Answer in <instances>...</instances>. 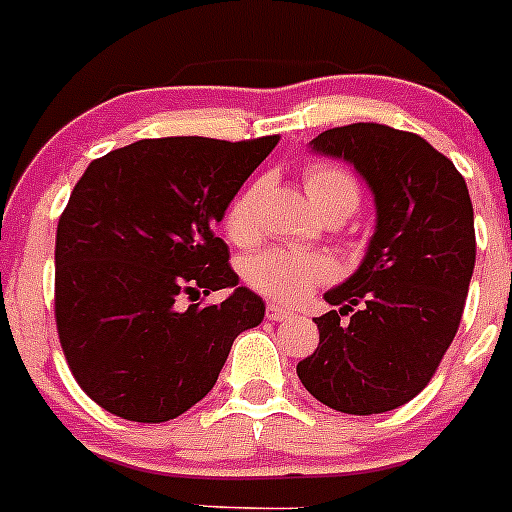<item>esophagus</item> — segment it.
Listing matches in <instances>:
<instances>
[{
  "instance_id": "1",
  "label": "esophagus",
  "mask_w": 512,
  "mask_h": 512,
  "mask_svg": "<svg viewBox=\"0 0 512 512\" xmlns=\"http://www.w3.org/2000/svg\"><path fill=\"white\" fill-rule=\"evenodd\" d=\"M266 318L277 320V323H284V320H295L297 315L292 310H284V307H279V305H269L266 307Z\"/></svg>"
}]
</instances>
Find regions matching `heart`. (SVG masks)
<instances>
[{
  "instance_id": "1",
  "label": "heart",
  "mask_w": 512,
  "mask_h": 512,
  "mask_svg": "<svg viewBox=\"0 0 512 512\" xmlns=\"http://www.w3.org/2000/svg\"><path fill=\"white\" fill-rule=\"evenodd\" d=\"M264 184L253 182L243 189L228 207L225 230L233 241H248L256 225V205H259ZM305 192L312 207L320 215L328 212H351L359 207V184L346 169L336 164H312L305 169ZM243 277L256 292L277 302H300L318 284L328 282L330 264L320 253L295 251V248H269L246 261Z\"/></svg>"
}]
</instances>
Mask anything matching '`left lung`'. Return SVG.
Returning a JSON list of instances; mask_svg holds the SVG:
<instances>
[{
    "label": "left lung",
    "mask_w": 512,
    "mask_h": 512,
    "mask_svg": "<svg viewBox=\"0 0 512 512\" xmlns=\"http://www.w3.org/2000/svg\"><path fill=\"white\" fill-rule=\"evenodd\" d=\"M310 148L354 166L377 225L359 269L325 292L336 310L315 318L320 343L297 377L338 413H387L431 382L459 330L477 256L467 182L428 140L377 122L325 130Z\"/></svg>",
    "instance_id": "8db88e82"
}]
</instances>
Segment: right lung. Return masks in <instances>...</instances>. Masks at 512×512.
Returning a JSON list of instances; mask_svg holds the SVG:
<instances>
[{
  "mask_svg": "<svg viewBox=\"0 0 512 512\" xmlns=\"http://www.w3.org/2000/svg\"><path fill=\"white\" fill-rule=\"evenodd\" d=\"M277 143L138 140L76 182L56 233V325L99 408L135 423L182 415L215 387L235 338L264 320L215 228ZM217 288L231 289L220 306L196 302Z\"/></svg>",
  "mask_w": 512,
  "mask_h": 512,
  "instance_id": "1",
  "label": "right lung"
}]
</instances>
